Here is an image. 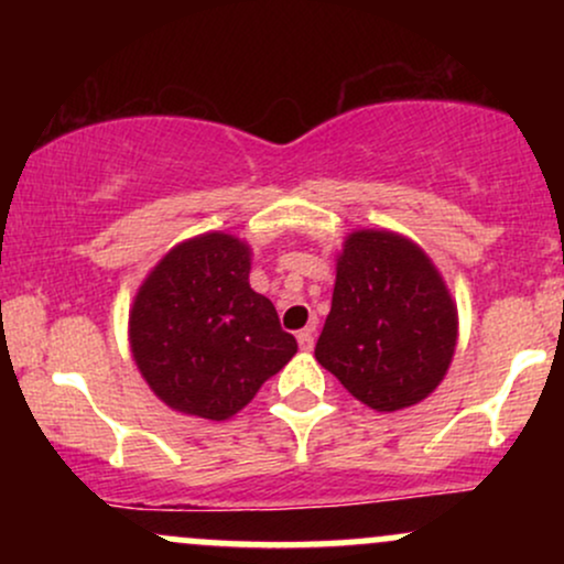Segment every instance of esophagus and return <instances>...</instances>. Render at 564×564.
Masks as SVG:
<instances>
[{"mask_svg":"<svg viewBox=\"0 0 564 564\" xmlns=\"http://www.w3.org/2000/svg\"><path fill=\"white\" fill-rule=\"evenodd\" d=\"M296 341H300V349H302V352H310V349H313V345H315V339H313V328H302V332L296 334Z\"/></svg>","mask_w":564,"mask_h":564,"instance_id":"obj_1","label":"esophagus"}]
</instances>
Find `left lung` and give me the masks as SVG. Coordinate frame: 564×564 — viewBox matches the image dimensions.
Returning <instances> with one entry per match:
<instances>
[{"mask_svg":"<svg viewBox=\"0 0 564 564\" xmlns=\"http://www.w3.org/2000/svg\"><path fill=\"white\" fill-rule=\"evenodd\" d=\"M456 339V302L422 246L384 228L349 232L315 360L360 403L392 413L437 390Z\"/></svg>","mask_w":564,"mask_h":564,"instance_id":"1","label":"left lung"}]
</instances>
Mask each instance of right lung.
<instances>
[{
	"mask_svg": "<svg viewBox=\"0 0 564 564\" xmlns=\"http://www.w3.org/2000/svg\"><path fill=\"white\" fill-rule=\"evenodd\" d=\"M251 246L212 230L172 246L129 307V349L164 405L225 422L294 358L296 339L249 283Z\"/></svg>",
	"mask_w": 564,
	"mask_h": 564,
	"instance_id": "1",
	"label": "right lung"
}]
</instances>
